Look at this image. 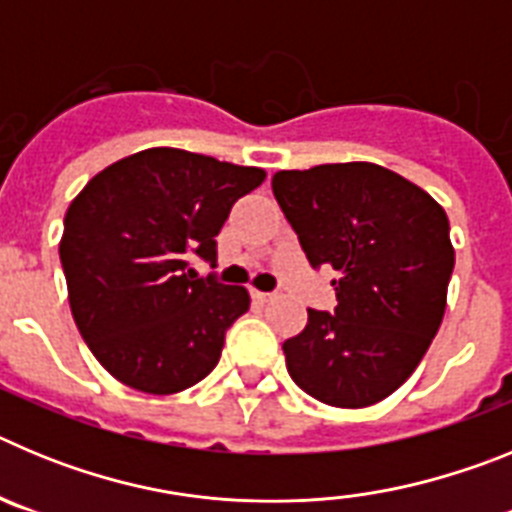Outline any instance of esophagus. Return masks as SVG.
<instances>
[{
  "mask_svg": "<svg viewBox=\"0 0 512 512\" xmlns=\"http://www.w3.org/2000/svg\"><path fill=\"white\" fill-rule=\"evenodd\" d=\"M251 297L259 302H271L274 300V292H259V289H251Z\"/></svg>",
  "mask_w": 512,
  "mask_h": 512,
  "instance_id": "esophagus-1",
  "label": "esophagus"
}]
</instances>
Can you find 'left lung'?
I'll list each match as a JSON object with an SVG mask.
<instances>
[{
	"label": "left lung",
	"mask_w": 512,
	"mask_h": 512,
	"mask_svg": "<svg viewBox=\"0 0 512 512\" xmlns=\"http://www.w3.org/2000/svg\"><path fill=\"white\" fill-rule=\"evenodd\" d=\"M271 189L307 261L338 271L336 310H307L305 330L284 341L289 377L333 408L390 397L443 320L449 217L405 176L366 161L277 171Z\"/></svg>",
	"instance_id": "8db88e82"
}]
</instances>
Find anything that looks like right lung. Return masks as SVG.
Here are the masks:
<instances>
[{"mask_svg": "<svg viewBox=\"0 0 512 512\" xmlns=\"http://www.w3.org/2000/svg\"><path fill=\"white\" fill-rule=\"evenodd\" d=\"M266 179L182 148H148L99 171L63 217L58 253L71 315L99 364L133 390L174 395L220 361L246 287L197 277L215 266L230 207Z\"/></svg>", "mask_w": 512, "mask_h": 512, "instance_id": "add662e5", "label": "right lung"}]
</instances>
